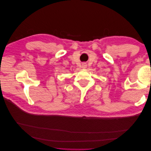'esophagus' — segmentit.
Segmentation results:
<instances>
[{
	"label": "esophagus",
	"mask_w": 151,
	"mask_h": 151,
	"mask_svg": "<svg viewBox=\"0 0 151 151\" xmlns=\"http://www.w3.org/2000/svg\"><path fill=\"white\" fill-rule=\"evenodd\" d=\"M86 67H87V65H86V63H83V64H82V67H83V68H86Z\"/></svg>",
	"instance_id": "esophagus-1"
}]
</instances>
